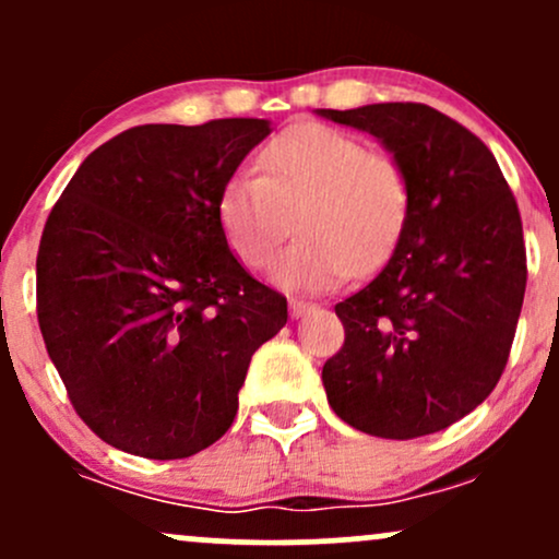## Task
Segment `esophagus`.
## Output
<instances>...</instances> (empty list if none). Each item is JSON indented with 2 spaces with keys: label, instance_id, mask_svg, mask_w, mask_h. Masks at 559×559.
I'll use <instances>...</instances> for the list:
<instances>
[{
  "label": "esophagus",
  "instance_id": "1",
  "mask_svg": "<svg viewBox=\"0 0 559 559\" xmlns=\"http://www.w3.org/2000/svg\"><path fill=\"white\" fill-rule=\"evenodd\" d=\"M310 310H316V305H312V301L299 299V297H292V299H288V312H292V318H301V316H307V312H310Z\"/></svg>",
  "mask_w": 559,
  "mask_h": 559
}]
</instances>
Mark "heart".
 Here are the masks:
<instances>
[{"mask_svg": "<svg viewBox=\"0 0 559 559\" xmlns=\"http://www.w3.org/2000/svg\"><path fill=\"white\" fill-rule=\"evenodd\" d=\"M258 170L234 173L217 194V223L247 267L271 265L292 215L299 239L273 271L286 288L323 292L349 273H376L394 254L413 204L394 155L338 128L297 123L262 146Z\"/></svg>", "mask_w": 559, "mask_h": 559, "instance_id": "heart-1", "label": "heart"}]
</instances>
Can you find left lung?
I'll list each match as a JSON object with an SVG mask.
<instances>
[{
	"instance_id": "left-lung-1",
	"label": "left lung",
	"mask_w": 559,
	"mask_h": 559,
	"mask_svg": "<svg viewBox=\"0 0 559 559\" xmlns=\"http://www.w3.org/2000/svg\"><path fill=\"white\" fill-rule=\"evenodd\" d=\"M373 133L413 186L389 265L336 305L344 346L325 360L333 413L357 431H444L491 394L521 318V210L489 146L420 102L320 110Z\"/></svg>"
}]
</instances>
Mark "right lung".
Returning a JSON list of instances; mask_svg holds the SVG:
<instances>
[{
    "mask_svg": "<svg viewBox=\"0 0 559 559\" xmlns=\"http://www.w3.org/2000/svg\"><path fill=\"white\" fill-rule=\"evenodd\" d=\"M267 120L136 126L81 163L44 226L36 316L79 418L150 460L215 444L286 297L239 265L217 194Z\"/></svg>",
    "mask_w": 559,
    "mask_h": 559,
    "instance_id": "obj_1",
    "label": "right lung"
}]
</instances>
